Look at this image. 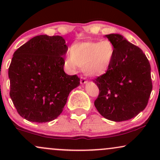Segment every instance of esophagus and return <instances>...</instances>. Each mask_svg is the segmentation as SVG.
<instances>
[{
    "mask_svg": "<svg viewBox=\"0 0 160 160\" xmlns=\"http://www.w3.org/2000/svg\"><path fill=\"white\" fill-rule=\"evenodd\" d=\"M87 82H88V80H86L85 78H80V83L85 84V83H87Z\"/></svg>",
    "mask_w": 160,
    "mask_h": 160,
    "instance_id": "esophagus-1",
    "label": "esophagus"
}]
</instances>
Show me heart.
Listing matches in <instances>:
<instances>
[{
    "instance_id": "obj_1",
    "label": "heart",
    "mask_w": 160,
    "mask_h": 160,
    "mask_svg": "<svg viewBox=\"0 0 160 160\" xmlns=\"http://www.w3.org/2000/svg\"><path fill=\"white\" fill-rule=\"evenodd\" d=\"M114 55L115 47L109 40L81 42L71 47L66 55L65 65L72 71L80 66L87 76L99 77L110 68Z\"/></svg>"
}]
</instances>
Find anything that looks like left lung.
I'll list each match as a JSON object with an SVG mask.
<instances>
[{
  "mask_svg": "<svg viewBox=\"0 0 160 160\" xmlns=\"http://www.w3.org/2000/svg\"><path fill=\"white\" fill-rule=\"evenodd\" d=\"M115 47V55L105 74L93 81L99 95L94 104L108 120H130L144 111L151 93L150 65L143 51L119 34L105 35Z\"/></svg>",
  "mask_w": 160,
  "mask_h": 160,
  "instance_id": "8db88e82",
  "label": "left lung"
}]
</instances>
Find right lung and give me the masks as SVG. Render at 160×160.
<instances>
[{"instance_id": "right-lung-1", "label": "right lung", "mask_w": 160, "mask_h": 160, "mask_svg": "<svg viewBox=\"0 0 160 160\" xmlns=\"http://www.w3.org/2000/svg\"><path fill=\"white\" fill-rule=\"evenodd\" d=\"M68 51L61 36L39 35L14 52L9 67L10 98L17 112L34 122H50L63 111L69 93L80 85L64 71Z\"/></svg>"}]
</instances>
